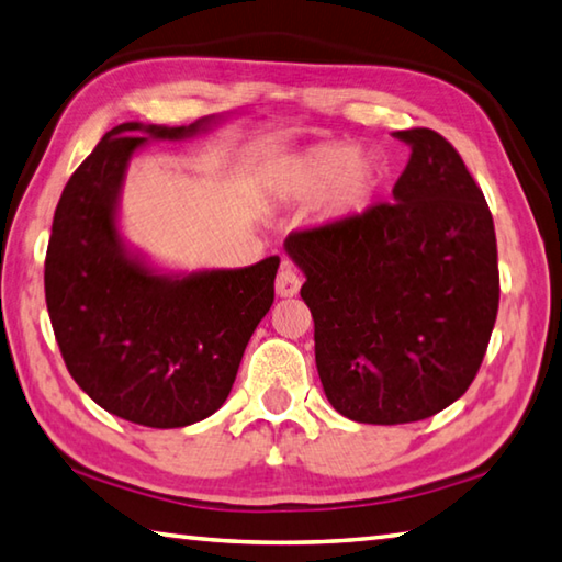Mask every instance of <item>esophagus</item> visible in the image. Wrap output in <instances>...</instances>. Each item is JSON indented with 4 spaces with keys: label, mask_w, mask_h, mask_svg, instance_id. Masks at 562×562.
<instances>
[{
    "label": "esophagus",
    "mask_w": 562,
    "mask_h": 562,
    "mask_svg": "<svg viewBox=\"0 0 562 562\" xmlns=\"http://www.w3.org/2000/svg\"><path fill=\"white\" fill-rule=\"evenodd\" d=\"M300 288H302L300 274L294 272L290 262H282L278 278H274V292H278L280 297H294V294L300 292Z\"/></svg>",
    "instance_id": "34e87169"
}]
</instances>
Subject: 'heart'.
Segmentation results:
<instances>
[{
  "instance_id": "b5f03b06",
  "label": "heart",
  "mask_w": 562,
  "mask_h": 562,
  "mask_svg": "<svg viewBox=\"0 0 562 562\" xmlns=\"http://www.w3.org/2000/svg\"><path fill=\"white\" fill-rule=\"evenodd\" d=\"M385 179L383 159L349 142H322L282 159L272 171V191L280 199L310 203L319 199L326 223H341L371 209Z\"/></svg>"
}]
</instances>
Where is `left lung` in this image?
<instances>
[{
	"mask_svg": "<svg viewBox=\"0 0 562 562\" xmlns=\"http://www.w3.org/2000/svg\"><path fill=\"white\" fill-rule=\"evenodd\" d=\"M411 147L393 201L292 233L326 401L356 423L403 425L467 393L498 310L496 233L482 189L435 130Z\"/></svg>",
	"mask_w": 562,
	"mask_h": 562,
	"instance_id": "1",
	"label": "left lung"
}]
</instances>
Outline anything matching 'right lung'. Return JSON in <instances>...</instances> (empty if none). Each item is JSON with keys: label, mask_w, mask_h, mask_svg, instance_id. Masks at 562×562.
<instances>
[{"label": "right lung", "mask_w": 562, "mask_h": 562, "mask_svg": "<svg viewBox=\"0 0 562 562\" xmlns=\"http://www.w3.org/2000/svg\"><path fill=\"white\" fill-rule=\"evenodd\" d=\"M231 115L183 127L122 122L68 179L46 250V307L74 381L103 411L145 427L206 420L236 381L274 300L278 255L236 270H165L120 231L132 157L149 139L206 135Z\"/></svg>", "instance_id": "obj_1"}]
</instances>
